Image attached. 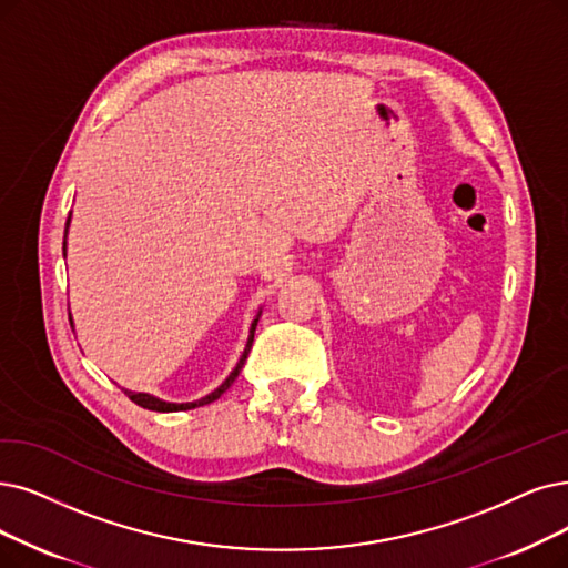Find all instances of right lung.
<instances>
[{"mask_svg": "<svg viewBox=\"0 0 568 568\" xmlns=\"http://www.w3.org/2000/svg\"><path fill=\"white\" fill-rule=\"evenodd\" d=\"M67 223H70V219H67ZM256 322L258 320H254V324H252V335H248V343H246V349H244V354H242V358H240V363L235 366V371L231 373V377L225 379L221 387L216 389V392H212L210 396H205L202 400H195V403H181V405H174V403H163V400H158V398H153V396H149V394H132V392H125V396L132 400V403H138L140 407H144V410H153V413H176V410H191V407H197V405H207V403H212V400H216L225 389L231 387V384L235 382V377L240 375V371H242V366H244V361H246V356H248V349H252V343H254V331H256Z\"/></svg>", "mask_w": 568, "mask_h": 568, "instance_id": "add662e5", "label": "right lung"}]
</instances>
